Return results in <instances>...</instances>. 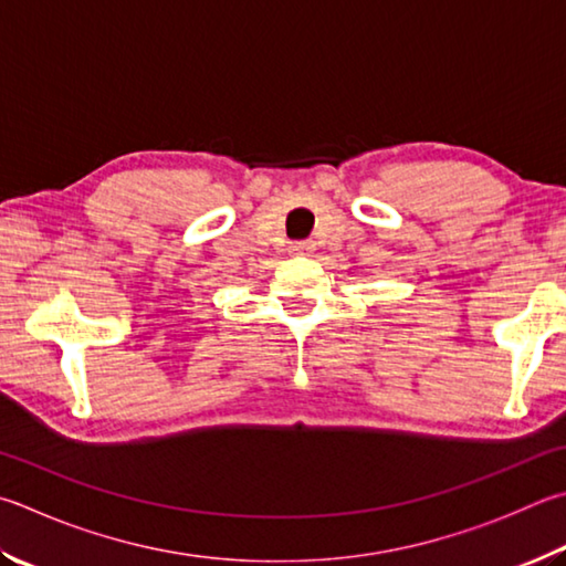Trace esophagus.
Here are the masks:
<instances>
[{
    "label": "esophagus",
    "instance_id": "34e87169",
    "mask_svg": "<svg viewBox=\"0 0 566 566\" xmlns=\"http://www.w3.org/2000/svg\"><path fill=\"white\" fill-rule=\"evenodd\" d=\"M304 250H306V248H304V244H302V248H296V252H304Z\"/></svg>",
    "mask_w": 566,
    "mask_h": 566
}]
</instances>
